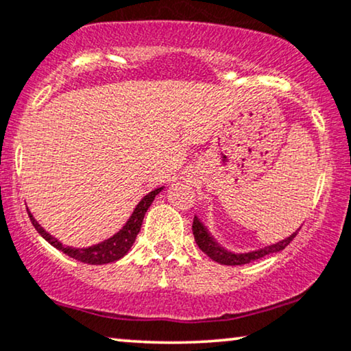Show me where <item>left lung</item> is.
<instances>
[{
  "mask_svg": "<svg viewBox=\"0 0 351 351\" xmlns=\"http://www.w3.org/2000/svg\"><path fill=\"white\" fill-rule=\"evenodd\" d=\"M297 232L298 231H295L293 234L286 237V239L276 242V244H271L268 247H263V249H258V250H254V252H247V254H232V252H228L226 249H223V247L219 245L212 236H210L207 228H205L204 224L199 221L197 217H194V221H193V234H194L195 244L199 245V249L202 250L205 255H208L210 258L217 261V263L230 265V266L247 265V263H250V261L263 258V256L269 255V254H276V252H281V250L286 249L289 244H291L293 237L297 236Z\"/></svg>",
  "mask_w": 351,
  "mask_h": 351,
  "instance_id": "obj_1",
  "label": "left lung"
}]
</instances>
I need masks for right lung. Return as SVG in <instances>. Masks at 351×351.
<instances>
[{"mask_svg":"<svg viewBox=\"0 0 351 351\" xmlns=\"http://www.w3.org/2000/svg\"><path fill=\"white\" fill-rule=\"evenodd\" d=\"M162 188H157L149 193L147 195L139 200V204L136 205V208L133 210L132 217L128 218V221L125 223V226L121 228L119 232H115L114 236L109 237V239L99 242V244L91 245V247H85V249H75V247H69L64 245L62 242H59L56 237H53L49 232H46L41 224L34 218V215L29 212L30 221L35 226V230L40 232L41 237L45 241H48L51 245L56 247V249L64 252L65 255H69L70 258L82 261V263H88V265H106V263H112V261L120 260L121 256H125L128 254V250L132 249V245L134 244V239H136L139 230H141V224L144 219V215H146L147 208L151 207V204L156 199V195L160 193Z\"/></svg>","mask_w":351,"mask_h":351,"instance_id":"1","label":"right lung"}]
</instances>
